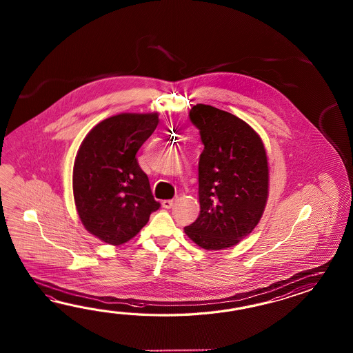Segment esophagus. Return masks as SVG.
<instances>
[{
  "label": "esophagus",
  "instance_id": "1",
  "mask_svg": "<svg viewBox=\"0 0 353 353\" xmlns=\"http://www.w3.org/2000/svg\"><path fill=\"white\" fill-rule=\"evenodd\" d=\"M174 204H175V199H165L164 202H163V207L166 208V210H169V208H172Z\"/></svg>",
  "mask_w": 353,
  "mask_h": 353
}]
</instances>
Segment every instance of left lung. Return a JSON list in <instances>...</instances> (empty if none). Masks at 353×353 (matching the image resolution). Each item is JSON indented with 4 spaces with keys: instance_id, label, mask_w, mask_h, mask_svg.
<instances>
[{
    "instance_id": "left-lung-1",
    "label": "left lung",
    "mask_w": 353,
    "mask_h": 353,
    "mask_svg": "<svg viewBox=\"0 0 353 353\" xmlns=\"http://www.w3.org/2000/svg\"><path fill=\"white\" fill-rule=\"evenodd\" d=\"M199 130L201 213L184 232L199 248H232L254 231L269 195V163L263 140L245 121L213 105H193Z\"/></svg>"
}]
</instances>
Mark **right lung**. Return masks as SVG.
<instances>
[{
	"mask_svg": "<svg viewBox=\"0 0 353 353\" xmlns=\"http://www.w3.org/2000/svg\"><path fill=\"white\" fill-rule=\"evenodd\" d=\"M158 122V112L116 114L92 128L78 149L75 208L84 228L108 245L135 237L160 207L136 159Z\"/></svg>",
	"mask_w": 353,
	"mask_h": 353,
	"instance_id": "right-lung-1",
	"label": "right lung"
}]
</instances>
